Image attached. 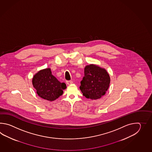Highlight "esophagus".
Masks as SVG:
<instances>
[{
	"instance_id": "obj_1",
	"label": "esophagus",
	"mask_w": 152,
	"mask_h": 152,
	"mask_svg": "<svg viewBox=\"0 0 152 152\" xmlns=\"http://www.w3.org/2000/svg\"><path fill=\"white\" fill-rule=\"evenodd\" d=\"M73 82L71 80H68V81H66V83H67V85H71V84H72Z\"/></svg>"
}]
</instances>
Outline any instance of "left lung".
I'll return each instance as SVG.
<instances>
[{
    "label": "left lung",
    "instance_id": "obj_1",
    "mask_svg": "<svg viewBox=\"0 0 152 152\" xmlns=\"http://www.w3.org/2000/svg\"><path fill=\"white\" fill-rule=\"evenodd\" d=\"M110 83V75L105 68L90 64L84 68V77L79 88L84 96L96 100L105 95Z\"/></svg>",
    "mask_w": 152,
    "mask_h": 152
}]
</instances>
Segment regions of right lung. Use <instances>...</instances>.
I'll return each instance as SVG.
<instances>
[{
  "mask_svg": "<svg viewBox=\"0 0 152 152\" xmlns=\"http://www.w3.org/2000/svg\"><path fill=\"white\" fill-rule=\"evenodd\" d=\"M32 83L39 97L50 102L61 96L67 87L65 83H60L52 75L50 68L37 72L32 77Z\"/></svg>",
  "mask_w": 152,
  "mask_h": 152,
  "instance_id": "right-lung-1",
  "label": "right lung"
}]
</instances>
